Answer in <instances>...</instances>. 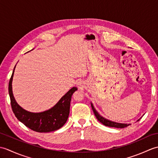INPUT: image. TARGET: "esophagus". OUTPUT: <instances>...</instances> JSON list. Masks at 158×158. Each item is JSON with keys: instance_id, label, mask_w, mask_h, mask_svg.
I'll list each match as a JSON object with an SVG mask.
<instances>
[{"instance_id": "34e87169", "label": "esophagus", "mask_w": 158, "mask_h": 158, "mask_svg": "<svg viewBox=\"0 0 158 158\" xmlns=\"http://www.w3.org/2000/svg\"><path fill=\"white\" fill-rule=\"evenodd\" d=\"M78 85H79H79H80V84H79H79H78Z\"/></svg>"}]
</instances>
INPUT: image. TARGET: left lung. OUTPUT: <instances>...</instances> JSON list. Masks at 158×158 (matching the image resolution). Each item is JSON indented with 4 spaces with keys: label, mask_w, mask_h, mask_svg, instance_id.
<instances>
[{
    "label": "left lung",
    "mask_w": 158,
    "mask_h": 158,
    "mask_svg": "<svg viewBox=\"0 0 158 158\" xmlns=\"http://www.w3.org/2000/svg\"><path fill=\"white\" fill-rule=\"evenodd\" d=\"M92 109L93 110V112L94 113V115L96 117V119H98L100 123H102L103 125H105L106 126H108V127H119V128H123V127H126L127 126H128L130 124H126V123H116V122H111V121H109L108 119H106L105 118H104L103 117L100 116L98 113L96 111V109L94 108V106L92 104ZM139 121V119L138 120Z\"/></svg>",
    "instance_id": "8db88e82"
}]
</instances>
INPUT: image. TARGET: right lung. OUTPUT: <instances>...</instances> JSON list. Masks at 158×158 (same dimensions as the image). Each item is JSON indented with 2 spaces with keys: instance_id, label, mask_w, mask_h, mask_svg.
<instances>
[{
  "instance_id": "right-lung-1",
  "label": "right lung",
  "mask_w": 158,
  "mask_h": 158,
  "mask_svg": "<svg viewBox=\"0 0 158 158\" xmlns=\"http://www.w3.org/2000/svg\"><path fill=\"white\" fill-rule=\"evenodd\" d=\"M15 68L9 80V94L13 112L17 119L26 127L38 132H53L62 127L68 119L71 97L77 88L73 87L70 89L52 109L41 113L28 112L18 105L13 95L12 80Z\"/></svg>"
}]
</instances>
